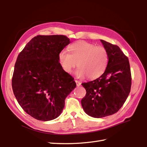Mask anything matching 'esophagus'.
I'll return each instance as SVG.
<instances>
[{"instance_id":"obj_1","label":"esophagus","mask_w":147,"mask_h":147,"mask_svg":"<svg viewBox=\"0 0 147 147\" xmlns=\"http://www.w3.org/2000/svg\"><path fill=\"white\" fill-rule=\"evenodd\" d=\"M75 82H76V84H77V86H79L81 85V82L78 81V80H75Z\"/></svg>"}]
</instances>
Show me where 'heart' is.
<instances>
[{
    "label": "heart",
    "mask_w": 147,
    "mask_h": 147,
    "mask_svg": "<svg viewBox=\"0 0 147 147\" xmlns=\"http://www.w3.org/2000/svg\"><path fill=\"white\" fill-rule=\"evenodd\" d=\"M69 50L70 53L63 50L58 56L65 72L70 73L78 64L75 74L78 78L96 79L104 73L109 63L108 52L104 47L82 40L71 44Z\"/></svg>",
    "instance_id": "obj_1"
}]
</instances>
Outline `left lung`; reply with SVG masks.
Masks as SVG:
<instances>
[{"label":"left lung","instance_id":"left-lung-1","mask_svg":"<svg viewBox=\"0 0 147 147\" xmlns=\"http://www.w3.org/2000/svg\"><path fill=\"white\" fill-rule=\"evenodd\" d=\"M108 52L109 63L97 79L82 83L86 94L82 99L84 112L94 118L112 115L121 109L129 94L131 73L129 62L119 47L100 40Z\"/></svg>","mask_w":147,"mask_h":147}]
</instances>
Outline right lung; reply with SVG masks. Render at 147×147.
Listing matches in <instances>:
<instances>
[{
  "instance_id": "obj_1",
  "label": "right lung",
  "mask_w": 147,
  "mask_h": 147,
  "mask_svg": "<svg viewBox=\"0 0 147 147\" xmlns=\"http://www.w3.org/2000/svg\"><path fill=\"white\" fill-rule=\"evenodd\" d=\"M70 43L63 35H37L18 56L12 89L24 111L40 121L59 117L65 99L76 87L74 78L61 67L58 56Z\"/></svg>"
}]
</instances>
